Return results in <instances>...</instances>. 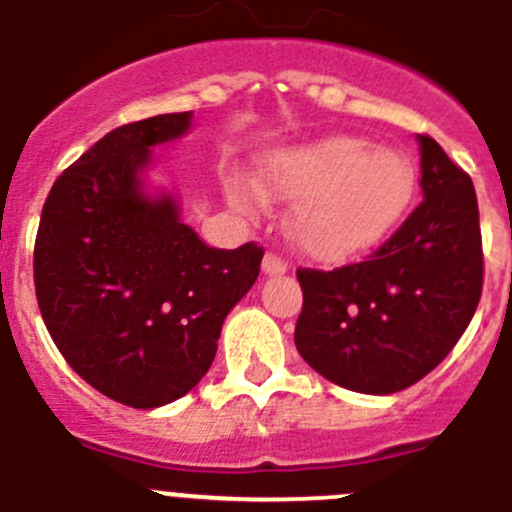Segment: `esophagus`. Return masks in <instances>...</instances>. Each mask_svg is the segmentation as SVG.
<instances>
[{
    "label": "esophagus",
    "instance_id": "esophagus-1",
    "mask_svg": "<svg viewBox=\"0 0 512 512\" xmlns=\"http://www.w3.org/2000/svg\"><path fill=\"white\" fill-rule=\"evenodd\" d=\"M262 272L265 275H285L287 262L280 255H275V252H267L265 260H262Z\"/></svg>",
    "mask_w": 512,
    "mask_h": 512
}]
</instances>
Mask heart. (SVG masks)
Here are the masks:
<instances>
[{
	"mask_svg": "<svg viewBox=\"0 0 512 512\" xmlns=\"http://www.w3.org/2000/svg\"><path fill=\"white\" fill-rule=\"evenodd\" d=\"M415 167L400 152L372 150L360 137H327L270 157L262 185L295 200L290 232L302 250L325 260L380 245L403 222L415 197ZM240 210L255 205L250 187H235Z\"/></svg>",
	"mask_w": 512,
	"mask_h": 512,
	"instance_id": "b5f03b06",
	"label": "heart"
}]
</instances>
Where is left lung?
Segmentation results:
<instances>
[{
    "mask_svg": "<svg viewBox=\"0 0 512 512\" xmlns=\"http://www.w3.org/2000/svg\"><path fill=\"white\" fill-rule=\"evenodd\" d=\"M423 202L365 262L300 267L302 360L340 388L390 395L440 365L483 292L478 197L428 135H420Z\"/></svg>",
    "mask_w": 512,
    "mask_h": 512,
    "instance_id": "8db88e82",
    "label": "left lung"
}]
</instances>
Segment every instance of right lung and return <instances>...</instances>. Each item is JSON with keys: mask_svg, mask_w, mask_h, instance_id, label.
<instances>
[{"mask_svg": "<svg viewBox=\"0 0 512 512\" xmlns=\"http://www.w3.org/2000/svg\"><path fill=\"white\" fill-rule=\"evenodd\" d=\"M192 112L122 124L57 177L34 242V290L54 345L94 390L160 408L210 370L227 312L265 250L207 247L172 195H147L152 147L185 135Z\"/></svg>", "mask_w": 512, "mask_h": 512, "instance_id": "add662e5", "label": "right lung"}]
</instances>
